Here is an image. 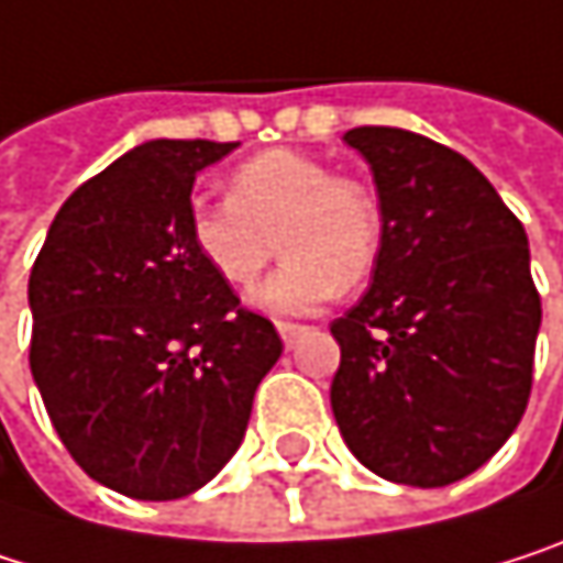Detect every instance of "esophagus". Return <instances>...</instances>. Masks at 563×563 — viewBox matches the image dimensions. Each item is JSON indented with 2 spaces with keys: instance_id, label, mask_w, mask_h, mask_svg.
Listing matches in <instances>:
<instances>
[{
  "instance_id": "1",
  "label": "esophagus",
  "mask_w": 563,
  "mask_h": 563,
  "mask_svg": "<svg viewBox=\"0 0 563 563\" xmlns=\"http://www.w3.org/2000/svg\"><path fill=\"white\" fill-rule=\"evenodd\" d=\"M305 331H308L305 324H295V321H278V334H282L285 347H295V341H298Z\"/></svg>"
}]
</instances>
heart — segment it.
I'll use <instances>...</instances> for the list:
<instances>
[{
    "label": "heart",
    "instance_id": "obj_1",
    "mask_svg": "<svg viewBox=\"0 0 563 563\" xmlns=\"http://www.w3.org/2000/svg\"><path fill=\"white\" fill-rule=\"evenodd\" d=\"M225 192V202L189 209V242L229 285L255 282L282 249L288 258L252 291L255 308L305 314L374 272L384 242L380 202L371 186L331 173L324 159L265 150L232 169Z\"/></svg>",
    "mask_w": 563,
    "mask_h": 563
}]
</instances>
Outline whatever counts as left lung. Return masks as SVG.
<instances>
[{
    "label": "left lung",
    "mask_w": 563,
    "mask_h": 563,
    "mask_svg": "<svg viewBox=\"0 0 563 563\" xmlns=\"http://www.w3.org/2000/svg\"><path fill=\"white\" fill-rule=\"evenodd\" d=\"M374 169L384 242L364 298L331 324V410L380 478L439 488L485 465L531 394L541 295L528 235L455 150L400 128H354Z\"/></svg>",
    "instance_id": "left-lung-1"
}]
</instances>
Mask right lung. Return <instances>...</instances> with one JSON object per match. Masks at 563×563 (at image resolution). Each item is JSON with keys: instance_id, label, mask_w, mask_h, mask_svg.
Wrapping results in <instances>:
<instances>
[{"instance_id": "right-lung-1", "label": "right lung", "mask_w": 563, "mask_h": 563, "mask_svg": "<svg viewBox=\"0 0 563 563\" xmlns=\"http://www.w3.org/2000/svg\"><path fill=\"white\" fill-rule=\"evenodd\" d=\"M239 143L150 141L81 183L29 275V364L71 459L101 485L169 501L242 445L275 324L189 242L192 179Z\"/></svg>"}]
</instances>
